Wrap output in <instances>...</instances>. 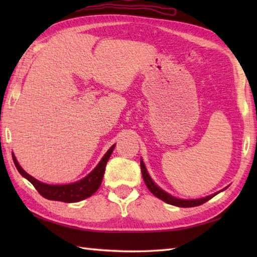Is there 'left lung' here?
<instances>
[{
  "label": "left lung",
  "instance_id": "8db88e82",
  "mask_svg": "<svg viewBox=\"0 0 257 257\" xmlns=\"http://www.w3.org/2000/svg\"><path fill=\"white\" fill-rule=\"evenodd\" d=\"M140 167H141V172H143V177H144V181L147 185V188L149 189L150 192L156 195L157 198H159L160 200L165 201L166 203L168 204H171V205H176V206H179V207H192V206H198V205H201L205 203L206 201H209L210 199H212L213 196H215L217 193L222 192V191H224L225 189H223L221 191H219V192L216 193H213L211 195H207L205 196V198H201V199H195V200H183V199H179V198H176V196H173L171 194H169L168 192H166V191H163L160 187H158V185L154 182V180L151 179V177L149 176L148 171H147V168L145 166V163L143 161V159H140Z\"/></svg>",
  "mask_w": 257,
  "mask_h": 257
}]
</instances>
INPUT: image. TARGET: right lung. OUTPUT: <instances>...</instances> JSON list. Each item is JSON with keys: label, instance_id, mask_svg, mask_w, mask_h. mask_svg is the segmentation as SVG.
<instances>
[{"label": "right lung", "instance_id": "obj_1", "mask_svg": "<svg viewBox=\"0 0 257 257\" xmlns=\"http://www.w3.org/2000/svg\"><path fill=\"white\" fill-rule=\"evenodd\" d=\"M116 145H112L109 150L106 152L105 156L101 158L99 163L95 167L94 170L90 173L87 174L85 178H83L79 181H76L74 183L69 184H47L44 182L38 181L37 179L33 178L29 173L23 170V168L20 166V163L16 160L14 154H12L14 165L18 169V171L22 174V177L29 180V181L34 185L35 189L38 191L42 196L45 199L53 200V201H61V202H67V203H73V202H79L81 200H85L89 198L90 195L94 194L96 191L99 189L103 173H105L106 165L110 158L113 148Z\"/></svg>", "mask_w": 257, "mask_h": 257}]
</instances>
